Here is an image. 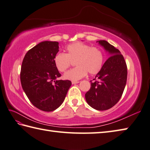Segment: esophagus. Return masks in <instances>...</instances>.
I'll return each mask as SVG.
<instances>
[{"instance_id":"34e87169","label":"esophagus","mask_w":150,"mask_h":150,"mask_svg":"<svg viewBox=\"0 0 150 150\" xmlns=\"http://www.w3.org/2000/svg\"><path fill=\"white\" fill-rule=\"evenodd\" d=\"M73 84H77L79 83V81H72L71 82Z\"/></svg>"}]
</instances>
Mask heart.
<instances>
[{
  "label": "heart",
  "instance_id": "obj_1",
  "mask_svg": "<svg viewBox=\"0 0 150 150\" xmlns=\"http://www.w3.org/2000/svg\"><path fill=\"white\" fill-rule=\"evenodd\" d=\"M66 53H58L54 58V65L60 72H64L75 61L77 67L64 73L67 80L77 81L86 75H96L101 69L104 62V54L96 47H90L82 42H75L66 47Z\"/></svg>",
  "mask_w": 150,
  "mask_h": 150
}]
</instances>
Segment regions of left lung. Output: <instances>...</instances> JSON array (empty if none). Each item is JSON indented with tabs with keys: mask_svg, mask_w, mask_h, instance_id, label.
<instances>
[{
	"mask_svg": "<svg viewBox=\"0 0 150 150\" xmlns=\"http://www.w3.org/2000/svg\"><path fill=\"white\" fill-rule=\"evenodd\" d=\"M98 42L108 52L109 57L93 79L94 81H90V89L85 94V98L91 107L105 110L114 106L121 98L127 82V68L118 49L105 40Z\"/></svg>",
	"mask_w": 150,
	"mask_h": 150,
	"instance_id": "8db88e82",
	"label": "left lung"
}]
</instances>
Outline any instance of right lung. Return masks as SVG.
I'll return each instance as SVG.
<instances>
[{
  "label": "right lung",
  "instance_id": "obj_1",
  "mask_svg": "<svg viewBox=\"0 0 150 150\" xmlns=\"http://www.w3.org/2000/svg\"><path fill=\"white\" fill-rule=\"evenodd\" d=\"M57 42L45 41L34 46L23 58L20 79L32 104L41 110L51 112L62 104L71 82L57 80L61 74L54 58L59 51Z\"/></svg>",
  "mask_w": 150,
  "mask_h": 150
}]
</instances>
